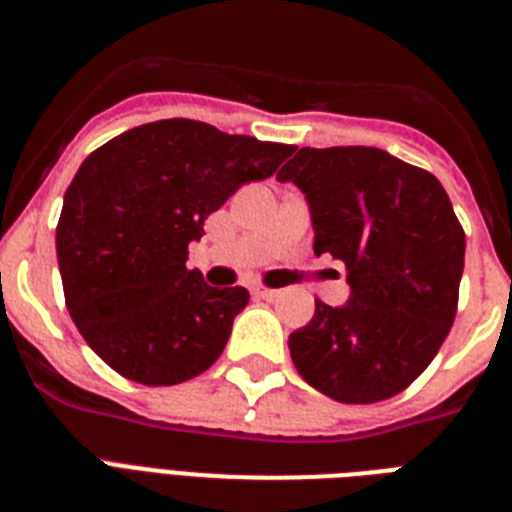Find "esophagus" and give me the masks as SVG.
<instances>
[{
    "instance_id": "obj_1",
    "label": "esophagus",
    "mask_w": 512,
    "mask_h": 512,
    "mask_svg": "<svg viewBox=\"0 0 512 512\" xmlns=\"http://www.w3.org/2000/svg\"><path fill=\"white\" fill-rule=\"evenodd\" d=\"M253 295L259 297V300H277L279 289H269V287H253Z\"/></svg>"
}]
</instances>
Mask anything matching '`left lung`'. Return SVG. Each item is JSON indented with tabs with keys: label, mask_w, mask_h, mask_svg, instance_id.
Segmentation results:
<instances>
[{
	"label": "left lung",
	"mask_w": 512,
	"mask_h": 512,
	"mask_svg": "<svg viewBox=\"0 0 512 512\" xmlns=\"http://www.w3.org/2000/svg\"><path fill=\"white\" fill-rule=\"evenodd\" d=\"M279 182L302 189L315 253L346 266L351 297L289 336L297 372L346 405L415 382L449 336L464 271V228L431 171L366 146L292 151Z\"/></svg>",
	"instance_id": "1"
}]
</instances>
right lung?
<instances>
[{
  "mask_svg": "<svg viewBox=\"0 0 512 512\" xmlns=\"http://www.w3.org/2000/svg\"><path fill=\"white\" fill-rule=\"evenodd\" d=\"M292 151L174 117L84 158L63 197L56 251L71 320L104 364L148 387L215 364L248 289L210 287L187 269V248L210 212Z\"/></svg>",
  "mask_w": 512,
  "mask_h": 512,
  "instance_id": "obj_1",
  "label": "right lung"
}]
</instances>
